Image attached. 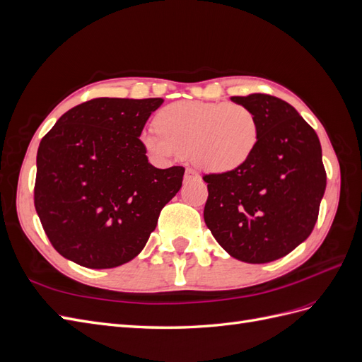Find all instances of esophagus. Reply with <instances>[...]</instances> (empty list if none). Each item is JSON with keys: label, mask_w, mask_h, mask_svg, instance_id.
I'll use <instances>...</instances> for the list:
<instances>
[{"label": "esophagus", "mask_w": 362, "mask_h": 362, "mask_svg": "<svg viewBox=\"0 0 362 362\" xmlns=\"http://www.w3.org/2000/svg\"><path fill=\"white\" fill-rule=\"evenodd\" d=\"M198 177H199V175H198V172H196L194 169H192V168L185 169V175H184V180H185V181H190V180L198 178Z\"/></svg>", "instance_id": "34e87169"}]
</instances>
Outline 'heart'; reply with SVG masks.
<instances>
[{
	"mask_svg": "<svg viewBox=\"0 0 362 362\" xmlns=\"http://www.w3.org/2000/svg\"><path fill=\"white\" fill-rule=\"evenodd\" d=\"M156 124L158 131L148 129L140 137L151 156L166 160L190 154L196 166L216 173L243 166L258 141L255 115L233 103H172L158 112Z\"/></svg>",
	"mask_w": 362,
	"mask_h": 362,
	"instance_id": "heart-1",
	"label": "heart"
}]
</instances>
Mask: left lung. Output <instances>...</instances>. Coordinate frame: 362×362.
Masks as SVG:
<instances>
[{
	"label": "left lung",
	"instance_id": "8db88e82",
	"mask_svg": "<svg viewBox=\"0 0 362 362\" xmlns=\"http://www.w3.org/2000/svg\"><path fill=\"white\" fill-rule=\"evenodd\" d=\"M231 100L258 124L250 158L234 170L204 175V218L229 255L262 264L286 257L310 237L326 189L322 146L296 108L276 96Z\"/></svg>",
	"mask_w": 362,
	"mask_h": 362
}]
</instances>
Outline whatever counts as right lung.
Masks as SVG:
<instances>
[{"label": "right lung", "mask_w": 362, "mask_h": 362, "mask_svg": "<svg viewBox=\"0 0 362 362\" xmlns=\"http://www.w3.org/2000/svg\"><path fill=\"white\" fill-rule=\"evenodd\" d=\"M161 98H95L64 113L40 140L35 206L60 255L89 269L137 257L184 168L157 169L139 139Z\"/></svg>", "instance_id": "1"}]
</instances>
